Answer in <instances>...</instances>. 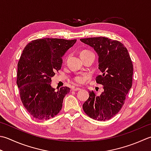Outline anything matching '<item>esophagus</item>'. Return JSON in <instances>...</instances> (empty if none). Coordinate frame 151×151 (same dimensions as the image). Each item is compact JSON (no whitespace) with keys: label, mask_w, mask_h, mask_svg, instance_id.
<instances>
[{"label":"esophagus","mask_w":151,"mask_h":151,"mask_svg":"<svg viewBox=\"0 0 151 151\" xmlns=\"http://www.w3.org/2000/svg\"><path fill=\"white\" fill-rule=\"evenodd\" d=\"M81 89L80 88H72V90L73 91H78L81 90Z\"/></svg>","instance_id":"34e87169"}]
</instances>
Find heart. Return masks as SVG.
Returning a JSON list of instances; mask_svg holds the SVG:
<instances>
[{
	"instance_id": "obj_1",
	"label": "heart",
	"mask_w": 151,
	"mask_h": 151,
	"mask_svg": "<svg viewBox=\"0 0 151 151\" xmlns=\"http://www.w3.org/2000/svg\"><path fill=\"white\" fill-rule=\"evenodd\" d=\"M90 53H92L90 51H88V50H82V51L81 52V56L85 55V54H90ZM75 80V82L78 84H82L83 82H84L85 80H86V77L84 76H76V77L74 78Z\"/></svg>"
}]
</instances>
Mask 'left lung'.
I'll return each instance as SVG.
<instances>
[{"label":"left lung","instance_id":"8db88e82","mask_svg":"<svg viewBox=\"0 0 151 151\" xmlns=\"http://www.w3.org/2000/svg\"><path fill=\"white\" fill-rule=\"evenodd\" d=\"M81 41L93 48L98 55L102 75L97 76L96 82L102 84L104 90L100 96L90 91L83 110L94 120H110L122 107L132 88L134 69L130 56L119 41L103 37L82 38Z\"/></svg>","mask_w":151,"mask_h":151}]
</instances>
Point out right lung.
<instances>
[{"label":"right lung","mask_w":151,"mask_h":151,"mask_svg":"<svg viewBox=\"0 0 151 151\" xmlns=\"http://www.w3.org/2000/svg\"><path fill=\"white\" fill-rule=\"evenodd\" d=\"M76 40L42 38L27 44L17 63V84L20 98L28 113L38 120H48L60 113L68 87L58 91L52 77L61 69L62 57Z\"/></svg>","instance_id":"add662e5"}]
</instances>
